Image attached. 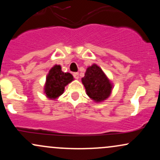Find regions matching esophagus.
<instances>
[{"mask_svg":"<svg viewBox=\"0 0 160 160\" xmlns=\"http://www.w3.org/2000/svg\"><path fill=\"white\" fill-rule=\"evenodd\" d=\"M73 76H74V78L76 79V80H78L79 79V74L78 72L74 73V74H73Z\"/></svg>","mask_w":160,"mask_h":160,"instance_id":"34e87169","label":"esophagus"}]
</instances>
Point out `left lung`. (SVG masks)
Returning <instances> with one entry per match:
<instances>
[{
    "mask_svg": "<svg viewBox=\"0 0 160 160\" xmlns=\"http://www.w3.org/2000/svg\"><path fill=\"white\" fill-rule=\"evenodd\" d=\"M82 82L85 86L86 94L95 102H103L111 95V82L102 68L95 64L86 69Z\"/></svg>",
    "mask_w": 160,
    "mask_h": 160,
    "instance_id": "left-lung-1",
    "label": "left lung"
}]
</instances>
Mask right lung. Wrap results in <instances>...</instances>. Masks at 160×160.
<instances>
[{
    "instance_id": "obj_1",
    "label": "right lung",
    "mask_w": 160,
    "mask_h": 160,
    "mask_svg": "<svg viewBox=\"0 0 160 160\" xmlns=\"http://www.w3.org/2000/svg\"><path fill=\"white\" fill-rule=\"evenodd\" d=\"M74 78L70 73H64L60 65L53 66L47 77L44 86V93L47 98L56 99L62 95L65 86L70 83Z\"/></svg>"
}]
</instances>
